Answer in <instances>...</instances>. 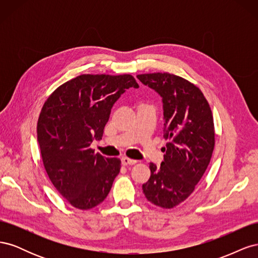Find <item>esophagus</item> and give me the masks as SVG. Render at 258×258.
Segmentation results:
<instances>
[{
	"mask_svg": "<svg viewBox=\"0 0 258 258\" xmlns=\"http://www.w3.org/2000/svg\"><path fill=\"white\" fill-rule=\"evenodd\" d=\"M138 160H135V159H130L128 157H122L121 158V163L123 166H128V165H135V163H137Z\"/></svg>",
	"mask_w": 258,
	"mask_h": 258,
	"instance_id": "34e87169",
	"label": "esophagus"
}]
</instances>
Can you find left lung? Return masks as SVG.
Wrapping results in <instances>:
<instances>
[{
  "mask_svg": "<svg viewBox=\"0 0 258 258\" xmlns=\"http://www.w3.org/2000/svg\"><path fill=\"white\" fill-rule=\"evenodd\" d=\"M137 77L161 97L163 138L169 140L160 167L150 163L151 177L142 189L155 206L172 209L190 196L212 157V111L201 90L183 77L170 73Z\"/></svg>",
  "mask_w": 258,
  "mask_h": 258,
  "instance_id": "obj_1",
  "label": "left lung"
}]
</instances>
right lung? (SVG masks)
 Listing matches in <instances>:
<instances>
[{
	"label": "right lung",
	"instance_id": "right-lung-1",
	"mask_svg": "<svg viewBox=\"0 0 258 258\" xmlns=\"http://www.w3.org/2000/svg\"><path fill=\"white\" fill-rule=\"evenodd\" d=\"M139 88L129 74H83L62 84L43 105L37 142L48 177L62 197L80 210L102 202L120 171L118 158L90 148L101 140L111 110L122 93Z\"/></svg>",
	"mask_w": 258,
	"mask_h": 258
}]
</instances>
